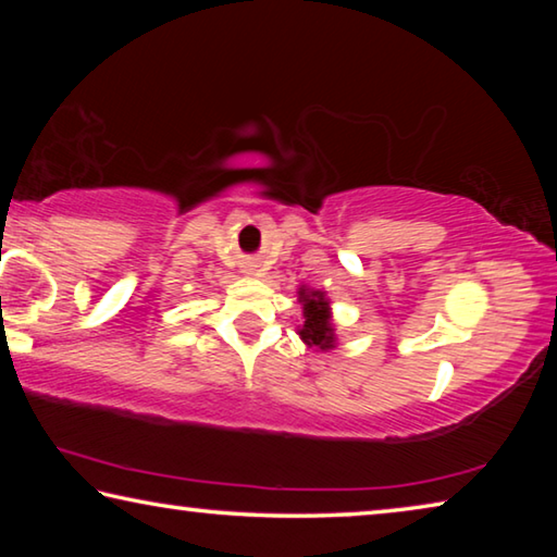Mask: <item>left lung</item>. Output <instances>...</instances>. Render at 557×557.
I'll return each mask as SVG.
<instances>
[{"label":"left lung","mask_w":557,"mask_h":557,"mask_svg":"<svg viewBox=\"0 0 557 557\" xmlns=\"http://www.w3.org/2000/svg\"><path fill=\"white\" fill-rule=\"evenodd\" d=\"M299 301L301 312H305V324L299 326V338L309 348H334L336 336H334V324H332V312H329V299L324 292L319 289H307L299 287Z\"/></svg>","instance_id":"1"}]
</instances>
